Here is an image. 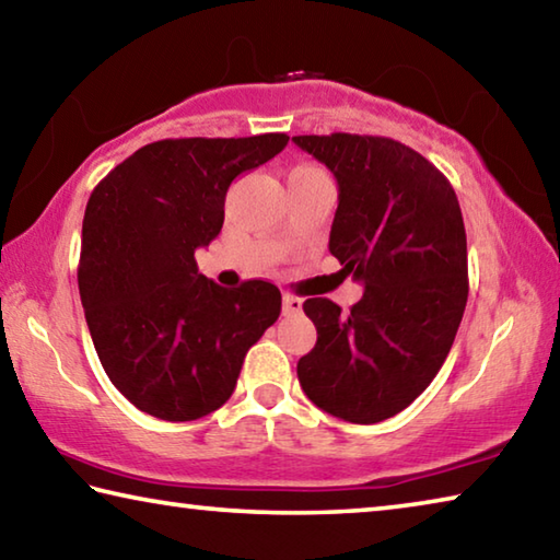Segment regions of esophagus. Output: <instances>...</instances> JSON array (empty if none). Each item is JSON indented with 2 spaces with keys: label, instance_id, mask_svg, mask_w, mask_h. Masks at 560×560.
<instances>
[{
  "label": "esophagus",
  "instance_id": "1",
  "mask_svg": "<svg viewBox=\"0 0 560 560\" xmlns=\"http://www.w3.org/2000/svg\"><path fill=\"white\" fill-rule=\"evenodd\" d=\"M303 301L299 296H291V293H283V314L287 316H296L301 314Z\"/></svg>",
  "mask_w": 560,
  "mask_h": 560
}]
</instances>
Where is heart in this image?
Masks as SVG:
<instances>
[{"mask_svg":"<svg viewBox=\"0 0 560 560\" xmlns=\"http://www.w3.org/2000/svg\"><path fill=\"white\" fill-rule=\"evenodd\" d=\"M303 173H316V167H296L291 175H303Z\"/></svg>","mask_w":560,"mask_h":560,"instance_id":"b5f03b06","label":"heart"}]
</instances>
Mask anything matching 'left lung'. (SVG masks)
<instances>
[{
	"label": "left lung",
	"mask_w": 560,
	"mask_h": 560,
	"mask_svg": "<svg viewBox=\"0 0 560 560\" xmlns=\"http://www.w3.org/2000/svg\"><path fill=\"white\" fill-rule=\"evenodd\" d=\"M338 183L328 249L365 287L350 314L303 303L318 340L296 365L308 400L346 422L405 410L447 358L467 306V234L457 195L393 138L296 136Z\"/></svg>",
	"instance_id": "1"
}]
</instances>
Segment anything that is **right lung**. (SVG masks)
<instances>
[{
    "label": "right lung",
    "instance_id": "right-lung-1",
    "mask_svg": "<svg viewBox=\"0 0 560 560\" xmlns=\"http://www.w3.org/2000/svg\"><path fill=\"white\" fill-rule=\"evenodd\" d=\"M287 143V132L158 140L91 192L81 303L103 371L138 410L167 422L214 412L246 350L279 318L273 283L222 289L197 271L195 252L220 234L232 179Z\"/></svg>",
    "mask_w": 560,
    "mask_h": 560
}]
</instances>
